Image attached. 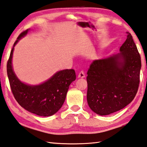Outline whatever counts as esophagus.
<instances>
[{
    "label": "esophagus",
    "instance_id": "esophagus-1",
    "mask_svg": "<svg viewBox=\"0 0 147 147\" xmlns=\"http://www.w3.org/2000/svg\"><path fill=\"white\" fill-rule=\"evenodd\" d=\"M85 73H84V72H83V71H81L79 73V74H78V78H85Z\"/></svg>",
    "mask_w": 147,
    "mask_h": 147
}]
</instances>
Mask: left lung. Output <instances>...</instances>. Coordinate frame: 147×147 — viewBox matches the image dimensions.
Instances as JSON below:
<instances>
[{"mask_svg":"<svg viewBox=\"0 0 147 147\" xmlns=\"http://www.w3.org/2000/svg\"><path fill=\"white\" fill-rule=\"evenodd\" d=\"M120 48V53L91 63L87 71V102L100 115L122 110L136 96L142 67L140 55L133 36Z\"/></svg>","mask_w":147,"mask_h":147,"instance_id":"left-lung-1","label":"left lung"}]
</instances>
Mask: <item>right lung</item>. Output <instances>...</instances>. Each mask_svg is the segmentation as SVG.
Listing matches in <instances>:
<instances>
[{"label":"right lung","mask_w":147,"mask_h":147,"mask_svg":"<svg viewBox=\"0 0 147 147\" xmlns=\"http://www.w3.org/2000/svg\"><path fill=\"white\" fill-rule=\"evenodd\" d=\"M28 29L20 34L14 43L27 34ZM14 48L7 63V73L12 93L18 104L26 110L39 116H51L58 111L64 104L71 83L76 80L75 71L65 69L56 74L42 84L30 86L17 78L12 67Z\"/></svg>","instance_id":"right-lung-1"}]
</instances>
